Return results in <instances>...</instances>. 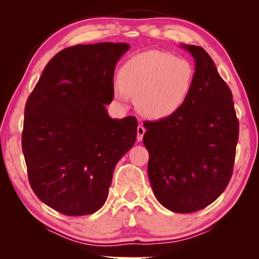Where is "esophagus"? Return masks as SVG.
Masks as SVG:
<instances>
[{
	"instance_id": "1",
	"label": "esophagus",
	"mask_w": 259,
	"mask_h": 259,
	"mask_svg": "<svg viewBox=\"0 0 259 259\" xmlns=\"http://www.w3.org/2000/svg\"><path fill=\"white\" fill-rule=\"evenodd\" d=\"M145 132H146V128H145L143 125L138 126V128H137V139H138V141L143 140Z\"/></svg>"
}]
</instances>
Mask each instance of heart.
<instances>
[{"instance_id":"heart-1","label":"heart","mask_w":259,"mask_h":259,"mask_svg":"<svg viewBox=\"0 0 259 259\" xmlns=\"http://www.w3.org/2000/svg\"><path fill=\"white\" fill-rule=\"evenodd\" d=\"M196 81V69L189 60L160 51L132 56L119 70L113 86L114 97L125 101L136 97L141 114L151 119L168 118L190 98Z\"/></svg>"}]
</instances>
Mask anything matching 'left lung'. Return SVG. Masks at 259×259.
Returning a JSON list of instances; mask_svg holds the SVG:
<instances>
[{
  "label": "left lung",
  "mask_w": 259,
  "mask_h": 259,
  "mask_svg": "<svg viewBox=\"0 0 259 259\" xmlns=\"http://www.w3.org/2000/svg\"><path fill=\"white\" fill-rule=\"evenodd\" d=\"M196 61L190 98L175 114L144 122L148 178L162 206L191 213L217 199L231 179L239 122L232 93L204 48L183 45Z\"/></svg>",
  "instance_id": "8db88e82"
}]
</instances>
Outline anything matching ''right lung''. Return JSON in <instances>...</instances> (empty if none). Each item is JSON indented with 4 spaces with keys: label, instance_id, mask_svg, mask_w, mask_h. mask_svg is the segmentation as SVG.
Masks as SVG:
<instances>
[{
    "label": "right lung",
    "instance_id": "add662e5",
    "mask_svg": "<svg viewBox=\"0 0 259 259\" xmlns=\"http://www.w3.org/2000/svg\"><path fill=\"white\" fill-rule=\"evenodd\" d=\"M127 44L76 45L45 67L24 107L22 151L38 199L86 215L107 199L114 167L137 139L134 116L109 118L116 62Z\"/></svg>",
    "mask_w": 259,
    "mask_h": 259
}]
</instances>
